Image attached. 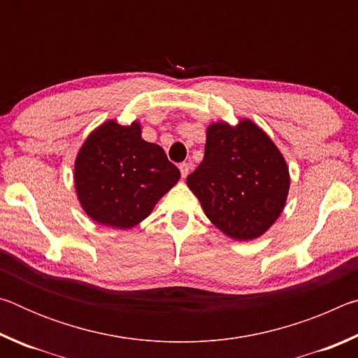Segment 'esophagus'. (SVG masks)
Segmentation results:
<instances>
[{"mask_svg": "<svg viewBox=\"0 0 358 358\" xmlns=\"http://www.w3.org/2000/svg\"><path fill=\"white\" fill-rule=\"evenodd\" d=\"M180 172H181V177L186 178L187 173H189V164H187V162H181V164H180Z\"/></svg>", "mask_w": 358, "mask_h": 358, "instance_id": "1", "label": "esophagus"}]
</instances>
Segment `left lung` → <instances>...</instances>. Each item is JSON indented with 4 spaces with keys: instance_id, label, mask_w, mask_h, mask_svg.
<instances>
[{
    "instance_id": "8db88e82",
    "label": "left lung",
    "mask_w": 358,
    "mask_h": 358,
    "mask_svg": "<svg viewBox=\"0 0 358 358\" xmlns=\"http://www.w3.org/2000/svg\"><path fill=\"white\" fill-rule=\"evenodd\" d=\"M215 226L235 240L257 238L281 215L289 169L280 150L250 120L207 129L203 161L186 178Z\"/></svg>"
}]
</instances>
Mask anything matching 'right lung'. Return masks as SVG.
Masks as SVG:
<instances>
[{
    "mask_svg": "<svg viewBox=\"0 0 358 358\" xmlns=\"http://www.w3.org/2000/svg\"><path fill=\"white\" fill-rule=\"evenodd\" d=\"M76 189L83 210L104 226L129 229L145 220L177 183L178 167L141 126L107 121L90 134L76 159Z\"/></svg>",
    "mask_w": 358,
    "mask_h": 358,
    "instance_id": "obj_1",
    "label": "right lung"
}]
</instances>
